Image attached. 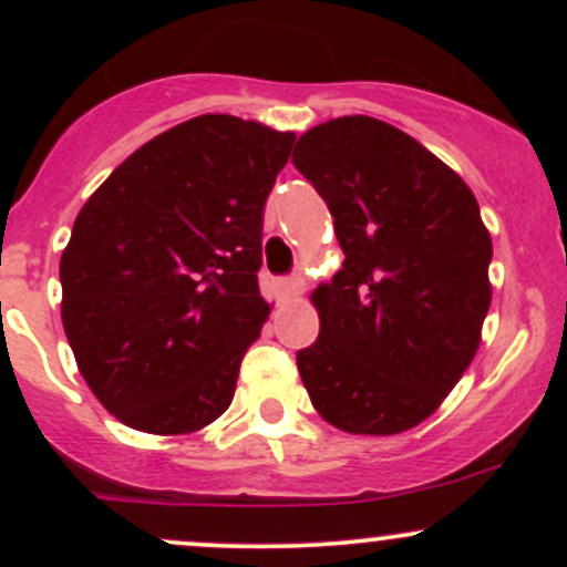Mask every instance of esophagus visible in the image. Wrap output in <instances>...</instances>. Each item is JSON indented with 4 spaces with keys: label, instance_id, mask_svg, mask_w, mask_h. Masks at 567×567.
<instances>
[{
    "label": "esophagus",
    "instance_id": "obj_1",
    "mask_svg": "<svg viewBox=\"0 0 567 567\" xmlns=\"http://www.w3.org/2000/svg\"><path fill=\"white\" fill-rule=\"evenodd\" d=\"M301 290H303V279H298V277L279 279V282H277V292H279V298H282V301H290V298H296Z\"/></svg>",
    "mask_w": 567,
    "mask_h": 567
}]
</instances>
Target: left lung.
Returning <instances> with one entry per match:
<instances>
[{
  "instance_id": "left-lung-1",
  "label": "left lung",
  "mask_w": 567,
  "mask_h": 567,
  "mask_svg": "<svg viewBox=\"0 0 567 567\" xmlns=\"http://www.w3.org/2000/svg\"><path fill=\"white\" fill-rule=\"evenodd\" d=\"M292 165L320 192L347 256L311 292L320 336L296 357L311 405L349 434L408 432L483 341L493 243L477 199L419 141L362 114L306 130Z\"/></svg>"
}]
</instances>
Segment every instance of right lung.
<instances>
[{
	"mask_svg": "<svg viewBox=\"0 0 567 567\" xmlns=\"http://www.w3.org/2000/svg\"><path fill=\"white\" fill-rule=\"evenodd\" d=\"M296 133L202 114L143 143L95 188L61 256L76 368L138 432L192 434L231 405L271 306L264 205Z\"/></svg>",
	"mask_w": 567,
	"mask_h": 567,
	"instance_id": "add662e5",
	"label": "right lung"
}]
</instances>
